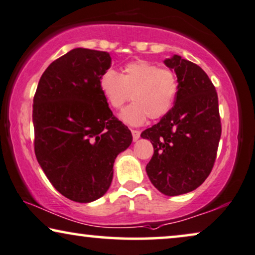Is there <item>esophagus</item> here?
I'll return each mask as SVG.
<instances>
[{"label":"esophagus","mask_w":255,"mask_h":255,"mask_svg":"<svg viewBox=\"0 0 255 255\" xmlns=\"http://www.w3.org/2000/svg\"><path fill=\"white\" fill-rule=\"evenodd\" d=\"M131 135H133V140L134 141H137L138 138H140L141 131L140 130H136V129H131Z\"/></svg>","instance_id":"34e87169"}]
</instances>
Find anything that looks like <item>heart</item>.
Here are the masks:
<instances>
[{
  "instance_id": "1",
  "label": "heart",
  "mask_w": 255,
  "mask_h": 255,
  "mask_svg": "<svg viewBox=\"0 0 255 255\" xmlns=\"http://www.w3.org/2000/svg\"><path fill=\"white\" fill-rule=\"evenodd\" d=\"M101 93L114 110H119L130 99L133 104L121 112V121L129 126H141L147 121L158 120L174 106L178 91L177 78L169 69L147 60L126 64L122 73L107 70L99 80Z\"/></svg>"
}]
</instances>
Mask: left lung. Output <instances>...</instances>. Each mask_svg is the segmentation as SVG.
Here are the masks:
<instances>
[{"label":"left lung","mask_w":255,"mask_h":255,"mask_svg":"<svg viewBox=\"0 0 255 255\" xmlns=\"http://www.w3.org/2000/svg\"><path fill=\"white\" fill-rule=\"evenodd\" d=\"M164 64L177 76L175 105L141 136L154 147L145 167L152 185L164 195L178 196L197 189L208 178L216 161L222 125L216 88L202 67L178 54Z\"/></svg>","instance_id":"1"}]
</instances>
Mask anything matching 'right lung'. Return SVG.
Segmentation results:
<instances>
[{"instance_id": "1", "label": "right lung", "mask_w": 255, "mask_h": 255, "mask_svg": "<svg viewBox=\"0 0 255 255\" xmlns=\"http://www.w3.org/2000/svg\"><path fill=\"white\" fill-rule=\"evenodd\" d=\"M111 63L105 51L71 50L44 71L33 97L37 161L54 189L73 202L107 192L115 158L133 141L100 91Z\"/></svg>"}]
</instances>
